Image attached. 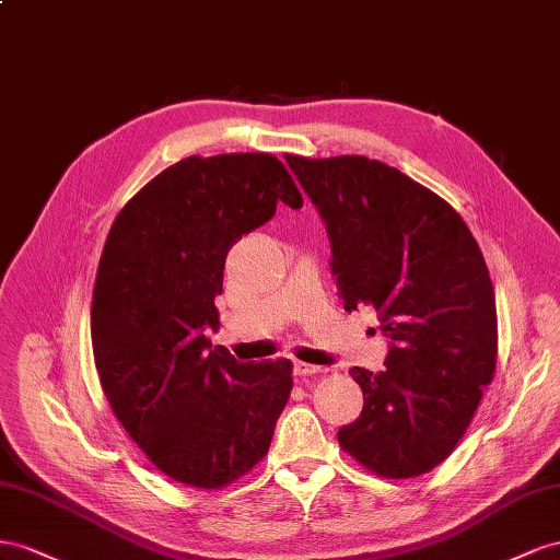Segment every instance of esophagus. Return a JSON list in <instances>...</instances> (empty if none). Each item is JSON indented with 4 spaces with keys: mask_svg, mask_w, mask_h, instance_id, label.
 I'll use <instances>...</instances> for the list:
<instances>
[{
    "mask_svg": "<svg viewBox=\"0 0 560 560\" xmlns=\"http://www.w3.org/2000/svg\"><path fill=\"white\" fill-rule=\"evenodd\" d=\"M293 371H295V375H298V377H312V375L324 373L326 369H322V365L305 363V361H295V363H293Z\"/></svg>",
    "mask_w": 560,
    "mask_h": 560,
    "instance_id": "34e87169",
    "label": "esophagus"
}]
</instances>
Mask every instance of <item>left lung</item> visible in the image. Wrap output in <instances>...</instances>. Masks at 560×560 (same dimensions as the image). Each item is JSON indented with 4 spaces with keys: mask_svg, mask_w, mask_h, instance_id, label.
Masks as SVG:
<instances>
[{
    "mask_svg": "<svg viewBox=\"0 0 560 560\" xmlns=\"http://www.w3.org/2000/svg\"><path fill=\"white\" fill-rule=\"evenodd\" d=\"M326 222L345 310L373 307L392 347L385 371L351 369L363 392L340 448L382 478L448 457L498 365V310L467 222L424 185L375 159L285 156Z\"/></svg>",
    "mask_w": 560,
    "mask_h": 560,
    "instance_id": "1",
    "label": "left lung"
}]
</instances>
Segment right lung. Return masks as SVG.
<instances>
[{"instance_id": "obj_1", "label": "right lung", "mask_w": 560, "mask_h": 560, "mask_svg": "<svg viewBox=\"0 0 560 560\" xmlns=\"http://www.w3.org/2000/svg\"><path fill=\"white\" fill-rule=\"evenodd\" d=\"M302 195L275 154L187 156L112 222L91 302L103 392L138 448L168 478L220 490L269 451L293 389L289 359L238 363L213 347L228 250Z\"/></svg>"}]
</instances>
